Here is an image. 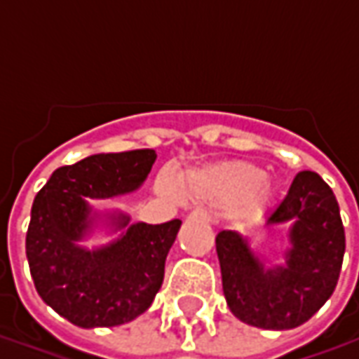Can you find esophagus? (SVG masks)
Listing matches in <instances>:
<instances>
[{
	"instance_id": "34e87169",
	"label": "esophagus",
	"mask_w": 359,
	"mask_h": 359,
	"mask_svg": "<svg viewBox=\"0 0 359 359\" xmlns=\"http://www.w3.org/2000/svg\"><path fill=\"white\" fill-rule=\"evenodd\" d=\"M187 219L188 221H200V223H210L211 221L210 213H205V211H192Z\"/></svg>"
}]
</instances>
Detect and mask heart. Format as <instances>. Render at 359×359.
Returning a JSON list of instances; mask_svg holds the SVG:
<instances>
[{
    "mask_svg": "<svg viewBox=\"0 0 359 359\" xmlns=\"http://www.w3.org/2000/svg\"><path fill=\"white\" fill-rule=\"evenodd\" d=\"M159 188L172 194V184L167 177H159ZM182 190L188 198L205 203H234L242 219L264 215L277 196L275 182L264 171L248 161H221L192 169L182 179Z\"/></svg>",
    "mask_w": 359,
    "mask_h": 359,
    "instance_id": "heart-1",
    "label": "heart"
}]
</instances>
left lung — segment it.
Masks as SVG:
<instances>
[{
  "label": "left lung",
  "mask_w": 359,
  "mask_h": 359,
  "mask_svg": "<svg viewBox=\"0 0 359 359\" xmlns=\"http://www.w3.org/2000/svg\"><path fill=\"white\" fill-rule=\"evenodd\" d=\"M265 225L288 226L283 264H269L236 231L217 234L223 294L242 323L286 331L316 316L334 292L346 248L344 226L332 190L313 171L296 175Z\"/></svg>",
  "instance_id": "left-lung-1"
}]
</instances>
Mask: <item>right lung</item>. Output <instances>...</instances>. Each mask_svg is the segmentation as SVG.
Masks as SVG:
<instances>
[{"instance_id": "obj_1", "label": "right lung", "mask_w": 359, "mask_h": 359, "mask_svg": "<svg viewBox=\"0 0 359 359\" xmlns=\"http://www.w3.org/2000/svg\"><path fill=\"white\" fill-rule=\"evenodd\" d=\"M154 149L95 154L59 167L36 194L27 233L30 275L40 298L76 327H117L142 316L163 285L165 259L182 221L133 223L125 211L90 200L136 192L156 161ZM103 228L118 236L88 249Z\"/></svg>"}]
</instances>
